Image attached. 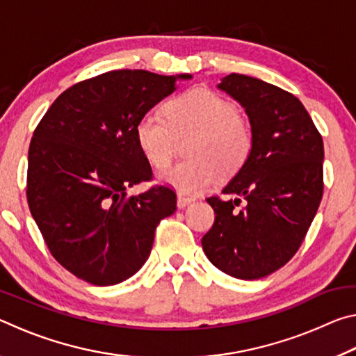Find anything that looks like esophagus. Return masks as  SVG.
<instances>
[{"label":"esophagus","instance_id":"34e87169","mask_svg":"<svg viewBox=\"0 0 356 356\" xmlns=\"http://www.w3.org/2000/svg\"><path fill=\"white\" fill-rule=\"evenodd\" d=\"M193 201V197H186V196H184V195H179L177 196V207L179 209H185L186 206H188V204H191Z\"/></svg>","mask_w":356,"mask_h":356}]
</instances>
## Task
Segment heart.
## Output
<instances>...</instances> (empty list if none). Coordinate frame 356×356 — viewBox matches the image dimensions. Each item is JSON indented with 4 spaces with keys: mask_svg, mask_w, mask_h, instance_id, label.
<instances>
[{
    "mask_svg": "<svg viewBox=\"0 0 356 356\" xmlns=\"http://www.w3.org/2000/svg\"><path fill=\"white\" fill-rule=\"evenodd\" d=\"M166 120L146 113L135 125L138 147L155 170L170 165L177 140L186 141L190 160L161 172V180L184 193H197L246 165L254 146L250 119L231 102L207 88H193L170 100Z\"/></svg>",
    "mask_w": 356,
    "mask_h": 356,
    "instance_id": "obj_1",
    "label": "heart"
}]
</instances>
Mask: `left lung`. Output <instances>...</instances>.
<instances>
[{
  "label": "left lung",
  "instance_id": "left-lung-1",
  "mask_svg": "<svg viewBox=\"0 0 356 356\" xmlns=\"http://www.w3.org/2000/svg\"><path fill=\"white\" fill-rule=\"evenodd\" d=\"M218 88L245 108L254 146L222 190L236 197H207L215 221L201 243L221 272L259 280L291 261L314 220L323 195V141L303 104L284 89L238 74Z\"/></svg>",
  "mask_w": 356,
  "mask_h": 356
}]
</instances>
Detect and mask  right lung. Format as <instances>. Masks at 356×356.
I'll return each instance as SVG.
<instances>
[{"label":"right lung","mask_w":356,"mask_h":356,"mask_svg":"<svg viewBox=\"0 0 356 356\" xmlns=\"http://www.w3.org/2000/svg\"><path fill=\"white\" fill-rule=\"evenodd\" d=\"M176 78L111 70L74 84L53 102L28 150L26 200L51 256L94 286L122 282L152 250L155 229L176 212V193L152 185L135 125L176 89Z\"/></svg>","instance_id":"1"}]
</instances>
